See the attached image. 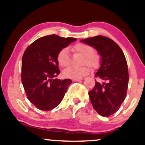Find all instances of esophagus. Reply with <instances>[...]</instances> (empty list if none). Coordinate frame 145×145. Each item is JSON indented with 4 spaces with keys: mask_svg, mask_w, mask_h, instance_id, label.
Here are the masks:
<instances>
[{
    "mask_svg": "<svg viewBox=\"0 0 145 145\" xmlns=\"http://www.w3.org/2000/svg\"><path fill=\"white\" fill-rule=\"evenodd\" d=\"M82 78H78V79H73V81H76V82H78V81H81L82 80Z\"/></svg>",
    "mask_w": 145,
    "mask_h": 145,
    "instance_id": "obj_1",
    "label": "esophagus"
}]
</instances>
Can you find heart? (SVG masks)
Masks as SVG:
<instances>
[{"instance_id": "1", "label": "heart", "mask_w": 145, "mask_h": 145, "mask_svg": "<svg viewBox=\"0 0 145 145\" xmlns=\"http://www.w3.org/2000/svg\"><path fill=\"white\" fill-rule=\"evenodd\" d=\"M71 50L73 52L83 55L82 65H88L93 69H96L99 65L100 57L99 54L95 52L93 46L84 43H77L71 47ZM56 59L59 65L62 67H68L70 65V56L67 48H63L59 52ZM89 66L84 65L81 67H69L63 71V76L71 79L82 78L89 74L91 71Z\"/></svg>"}]
</instances>
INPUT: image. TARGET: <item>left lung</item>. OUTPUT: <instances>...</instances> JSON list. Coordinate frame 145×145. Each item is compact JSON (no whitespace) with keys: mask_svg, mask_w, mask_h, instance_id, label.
Returning a JSON list of instances; mask_svg holds the SVG:
<instances>
[{"mask_svg":"<svg viewBox=\"0 0 145 145\" xmlns=\"http://www.w3.org/2000/svg\"><path fill=\"white\" fill-rule=\"evenodd\" d=\"M81 41L93 46L101 56V67L95 77L106 82L96 81L89 95L95 110L99 115L109 116L119 109L126 97L129 82L127 61L121 48L108 37L98 35Z\"/></svg>","mask_w":145,"mask_h":145,"instance_id":"left-lung-1","label":"left lung"}]
</instances>
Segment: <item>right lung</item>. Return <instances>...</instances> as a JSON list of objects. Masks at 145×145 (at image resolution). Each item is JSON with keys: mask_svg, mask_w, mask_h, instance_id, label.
Listing matches in <instances>:
<instances>
[{"mask_svg": "<svg viewBox=\"0 0 145 145\" xmlns=\"http://www.w3.org/2000/svg\"><path fill=\"white\" fill-rule=\"evenodd\" d=\"M76 40L50 35L37 39L24 51L22 82L28 99L37 108L50 110L64 97L71 80L55 78L60 74L56 56L61 49Z\"/></svg>", "mask_w": 145, "mask_h": 145, "instance_id": "obj_1", "label": "right lung"}]
</instances>
